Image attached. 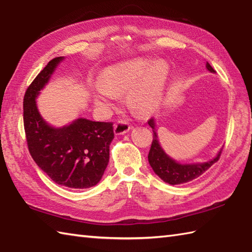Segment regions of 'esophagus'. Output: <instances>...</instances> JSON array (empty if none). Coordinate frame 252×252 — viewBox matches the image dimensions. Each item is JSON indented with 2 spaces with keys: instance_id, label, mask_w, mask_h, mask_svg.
I'll use <instances>...</instances> for the list:
<instances>
[{
  "instance_id": "1",
  "label": "esophagus",
  "mask_w": 252,
  "mask_h": 252,
  "mask_svg": "<svg viewBox=\"0 0 252 252\" xmlns=\"http://www.w3.org/2000/svg\"><path fill=\"white\" fill-rule=\"evenodd\" d=\"M131 126L126 121H118L115 126H114V132L115 135H123L130 131Z\"/></svg>"
}]
</instances>
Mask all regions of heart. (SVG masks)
I'll list each match as a JSON object with an SVG mask.
<instances>
[{"label": "heart", "mask_w": 252, "mask_h": 252, "mask_svg": "<svg viewBox=\"0 0 252 252\" xmlns=\"http://www.w3.org/2000/svg\"><path fill=\"white\" fill-rule=\"evenodd\" d=\"M170 77V68L163 60L136 57L106 67L99 82L91 88L96 106H110L117 93L127 92V103L140 114H153L162 104Z\"/></svg>", "instance_id": "obj_1"}]
</instances>
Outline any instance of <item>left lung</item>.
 <instances>
[{"label": "left lung", "mask_w": 252, "mask_h": 252, "mask_svg": "<svg viewBox=\"0 0 252 252\" xmlns=\"http://www.w3.org/2000/svg\"><path fill=\"white\" fill-rule=\"evenodd\" d=\"M206 68L208 69V71H210L212 73L216 72L215 69L210 66L209 63H206ZM148 125L152 127L154 132L152 147L148 154V162L153 168L154 172L163 182L170 185L184 184L187 183V182H190L192 180L199 178V176L205 173L213 163H216L221 156L222 148L219 151L217 156L215 158H212L211 160H209V161L196 163H181L179 161H176L173 158H171L169 155L165 154L163 148L160 145L158 140L157 126L153 118L148 121Z\"/></svg>", "instance_id": "8db88e82"}]
</instances>
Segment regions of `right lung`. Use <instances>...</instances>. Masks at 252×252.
<instances>
[{
    "label": "right lung",
    "instance_id": "add662e5",
    "mask_svg": "<svg viewBox=\"0 0 252 252\" xmlns=\"http://www.w3.org/2000/svg\"><path fill=\"white\" fill-rule=\"evenodd\" d=\"M63 60H52L26 91L24 125L27 143L37 167L55 183L69 189H90L101 180L108 164L114 127L111 122L85 118L57 127L43 119L36 98Z\"/></svg>",
    "mask_w": 252,
    "mask_h": 252
}]
</instances>
